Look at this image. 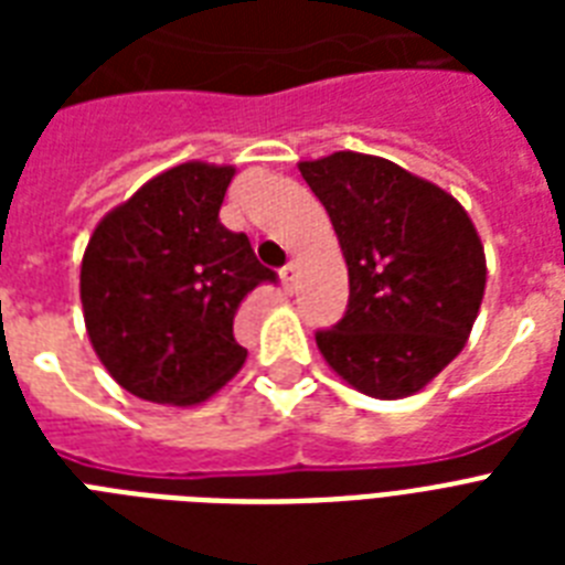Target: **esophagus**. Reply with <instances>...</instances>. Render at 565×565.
Returning a JSON list of instances; mask_svg holds the SVG:
<instances>
[{"instance_id": "esophagus-1", "label": "esophagus", "mask_w": 565, "mask_h": 565, "mask_svg": "<svg viewBox=\"0 0 565 565\" xmlns=\"http://www.w3.org/2000/svg\"><path fill=\"white\" fill-rule=\"evenodd\" d=\"M296 273H299V264H296V260H290V264L281 269V284L287 292L296 290Z\"/></svg>"}]
</instances>
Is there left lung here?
Masks as SVG:
<instances>
[{
    "mask_svg": "<svg viewBox=\"0 0 565 565\" xmlns=\"http://www.w3.org/2000/svg\"><path fill=\"white\" fill-rule=\"evenodd\" d=\"M349 266V310L319 331L326 363L372 398H407L463 352L481 310L487 257L455 195L361 152L299 163Z\"/></svg>",
    "mask_w": 565,
    "mask_h": 565,
    "instance_id": "obj_1",
    "label": "left lung"
}]
</instances>
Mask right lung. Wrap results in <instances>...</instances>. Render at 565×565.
<instances>
[{"label": "right lung", "instance_id": "1", "mask_svg": "<svg viewBox=\"0 0 565 565\" xmlns=\"http://www.w3.org/2000/svg\"><path fill=\"white\" fill-rule=\"evenodd\" d=\"M234 167L188 161L154 175L99 220L82 257L84 326L122 390L193 407L246 363L234 313L275 281L246 234L220 222Z\"/></svg>", "mask_w": 565, "mask_h": 565}]
</instances>
